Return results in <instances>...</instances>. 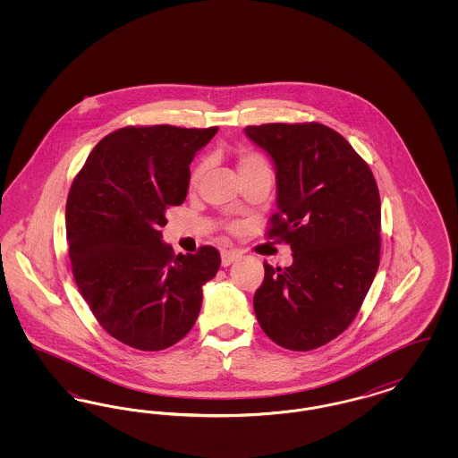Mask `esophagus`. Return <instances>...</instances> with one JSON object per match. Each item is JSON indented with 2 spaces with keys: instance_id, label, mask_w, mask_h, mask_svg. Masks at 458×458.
Segmentation results:
<instances>
[{
  "instance_id": "34e87169",
  "label": "esophagus",
  "mask_w": 458,
  "mask_h": 458,
  "mask_svg": "<svg viewBox=\"0 0 458 458\" xmlns=\"http://www.w3.org/2000/svg\"><path fill=\"white\" fill-rule=\"evenodd\" d=\"M237 258H239L237 250H221V264L223 266H230Z\"/></svg>"
}]
</instances>
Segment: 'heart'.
Returning <instances> with one entry per match:
<instances>
[{
	"label": "heart",
	"mask_w": 458,
	"mask_h": 458,
	"mask_svg": "<svg viewBox=\"0 0 458 458\" xmlns=\"http://www.w3.org/2000/svg\"><path fill=\"white\" fill-rule=\"evenodd\" d=\"M237 156H239V168L242 174L267 166V163H266V159L262 157L261 154L252 153L249 149H239ZM208 166H209L208 157L199 159L194 165L192 172H191V183H194V185L199 183L202 180V176L208 172Z\"/></svg>",
	"instance_id": "heart-1"
}]
</instances>
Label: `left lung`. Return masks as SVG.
Returning <instances> with one entry per match:
<instances>
[{
  "instance_id": "1",
  "label": "left lung",
  "mask_w": 458,
  "mask_h": 458,
  "mask_svg": "<svg viewBox=\"0 0 458 458\" xmlns=\"http://www.w3.org/2000/svg\"><path fill=\"white\" fill-rule=\"evenodd\" d=\"M245 133L276 166L278 211L266 237L293 250L288 267L264 262L256 318L284 349L323 347L352 325L379 266L374 174L344 135L318 122L249 125Z\"/></svg>"
}]
</instances>
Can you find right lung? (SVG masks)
<instances>
[{
	"mask_svg": "<svg viewBox=\"0 0 458 458\" xmlns=\"http://www.w3.org/2000/svg\"><path fill=\"white\" fill-rule=\"evenodd\" d=\"M218 131L129 125L89 154L66 199L72 273L101 327L131 349L156 352L196 323L202 284L221 258L211 245L174 256L161 242L165 213L189 189L194 156Z\"/></svg>",
	"mask_w": 458,
	"mask_h": 458,
	"instance_id": "right-lung-1",
	"label": "right lung"
}]
</instances>
